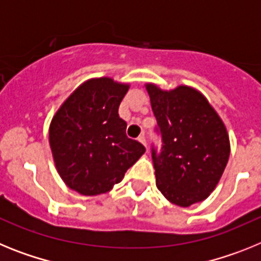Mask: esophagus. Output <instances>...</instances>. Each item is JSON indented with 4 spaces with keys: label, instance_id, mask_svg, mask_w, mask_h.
<instances>
[{
    "label": "esophagus",
    "instance_id": "esophagus-1",
    "mask_svg": "<svg viewBox=\"0 0 261 261\" xmlns=\"http://www.w3.org/2000/svg\"><path fill=\"white\" fill-rule=\"evenodd\" d=\"M138 141L141 142L142 145H145V147H147V146H146V140H145V136H144V135L140 136V137H138Z\"/></svg>",
    "mask_w": 261,
    "mask_h": 261
}]
</instances>
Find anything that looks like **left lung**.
<instances>
[{
    "mask_svg": "<svg viewBox=\"0 0 261 261\" xmlns=\"http://www.w3.org/2000/svg\"><path fill=\"white\" fill-rule=\"evenodd\" d=\"M162 146L151 145L156 188L172 204L190 206L216 188L230 154L222 120L197 90L163 91L146 85Z\"/></svg>",
    "mask_w": 261,
    "mask_h": 261,
    "instance_id": "8db88e82",
    "label": "left lung"
}]
</instances>
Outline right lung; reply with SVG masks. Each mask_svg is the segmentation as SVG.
<instances>
[{"label": "right lung", "mask_w": 261, "mask_h": 261, "mask_svg": "<svg viewBox=\"0 0 261 261\" xmlns=\"http://www.w3.org/2000/svg\"><path fill=\"white\" fill-rule=\"evenodd\" d=\"M128 89L111 78L87 81L52 119L55 165L66 186L81 195L108 192L145 153L141 142L126 136V123L119 116Z\"/></svg>", "instance_id": "right-lung-1"}]
</instances>
